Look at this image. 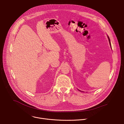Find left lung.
<instances>
[{
	"mask_svg": "<svg viewBox=\"0 0 124 124\" xmlns=\"http://www.w3.org/2000/svg\"><path fill=\"white\" fill-rule=\"evenodd\" d=\"M108 40H109V43H110V46H111V44H110V39H109V37L108 36Z\"/></svg>",
	"mask_w": 124,
	"mask_h": 124,
	"instance_id": "left-lung-1",
	"label": "left lung"
}]
</instances>
